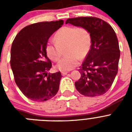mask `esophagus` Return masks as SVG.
I'll return each mask as SVG.
<instances>
[{"label": "esophagus", "mask_w": 132, "mask_h": 132, "mask_svg": "<svg viewBox=\"0 0 132 132\" xmlns=\"http://www.w3.org/2000/svg\"><path fill=\"white\" fill-rule=\"evenodd\" d=\"M67 73H68V72H67V71H62V72H61V75H67Z\"/></svg>", "instance_id": "1"}]
</instances>
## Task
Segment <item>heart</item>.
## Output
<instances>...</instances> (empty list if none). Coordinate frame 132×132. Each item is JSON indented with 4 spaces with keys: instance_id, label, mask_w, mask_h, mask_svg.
<instances>
[{
    "instance_id": "b5f03b06",
    "label": "heart",
    "mask_w": 132,
    "mask_h": 132,
    "mask_svg": "<svg viewBox=\"0 0 132 132\" xmlns=\"http://www.w3.org/2000/svg\"><path fill=\"white\" fill-rule=\"evenodd\" d=\"M91 45V36L85 28L65 26L55 35V41H49L45 45V52L49 58L57 61L65 50L67 55L59 61L56 68L61 71H68L79 64L80 58L85 57Z\"/></svg>"
}]
</instances>
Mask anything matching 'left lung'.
Listing matches in <instances>:
<instances>
[{
	"instance_id": "8db88e82",
	"label": "left lung",
	"mask_w": 132,
	"mask_h": 132,
	"mask_svg": "<svg viewBox=\"0 0 132 132\" xmlns=\"http://www.w3.org/2000/svg\"><path fill=\"white\" fill-rule=\"evenodd\" d=\"M65 23L85 28L91 36L90 50L79 71L81 76L75 82L76 89L86 96L102 95L118 73L120 52L115 31L106 22L96 17L69 18Z\"/></svg>"
}]
</instances>
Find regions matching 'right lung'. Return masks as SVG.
I'll return each mask as SVG.
<instances>
[{"label":"right lung","instance_id":"add662e5","mask_svg":"<svg viewBox=\"0 0 132 132\" xmlns=\"http://www.w3.org/2000/svg\"><path fill=\"white\" fill-rule=\"evenodd\" d=\"M63 20L42 22L27 26L16 35L10 51V66L16 84L28 98L44 102L55 95L62 75L48 74L52 62L45 45Z\"/></svg>","mask_w":132,"mask_h":132}]
</instances>
